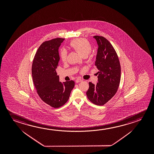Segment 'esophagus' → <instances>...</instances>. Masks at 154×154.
<instances>
[{
  "instance_id": "34e87169",
  "label": "esophagus",
  "mask_w": 154,
  "mask_h": 154,
  "mask_svg": "<svg viewBox=\"0 0 154 154\" xmlns=\"http://www.w3.org/2000/svg\"><path fill=\"white\" fill-rule=\"evenodd\" d=\"M82 81H83V80L81 79H79V78H77V79H76V82L77 83L81 82H82Z\"/></svg>"
}]
</instances>
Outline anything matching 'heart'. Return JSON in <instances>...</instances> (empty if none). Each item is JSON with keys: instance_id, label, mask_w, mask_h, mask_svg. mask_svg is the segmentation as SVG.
I'll use <instances>...</instances> for the list:
<instances>
[{"instance_id": "1", "label": "heart", "mask_w": 154, "mask_h": 154, "mask_svg": "<svg viewBox=\"0 0 154 154\" xmlns=\"http://www.w3.org/2000/svg\"><path fill=\"white\" fill-rule=\"evenodd\" d=\"M71 47L79 53L83 57L88 55L92 50L91 43L85 38H77L71 41L70 43ZM60 57L63 62H66L67 58V51L66 49H62Z\"/></svg>"}]
</instances>
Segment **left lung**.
<instances>
[{
	"instance_id": "left-lung-1",
	"label": "left lung",
	"mask_w": 154,
	"mask_h": 154,
	"mask_svg": "<svg viewBox=\"0 0 154 154\" xmlns=\"http://www.w3.org/2000/svg\"><path fill=\"white\" fill-rule=\"evenodd\" d=\"M98 45L95 66L98 69V82L94 85L89 82L86 92L92 103L103 106L108 102L118 91L121 78V66L114 48L106 38L94 36Z\"/></svg>"
}]
</instances>
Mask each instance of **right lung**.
Returning <instances> with one entry per match:
<instances>
[{
    "instance_id": "1",
    "label": "right lung",
    "mask_w": 154,
    "mask_h": 154,
    "mask_svg": "<svg viewBox=\"0 0 154 154\" xmlns=\"http://www.w3.org/2000/svg\"><path fill=\"white\" fill-rule=\"evenodd\" d=\"M64 38L45 41L38 48L33 60L32 74L38 95L54 108L63 106L68 100L75 86L73 81L62 83L56 69L58 66V48Z\"/></svg>"
}]
</instances>
